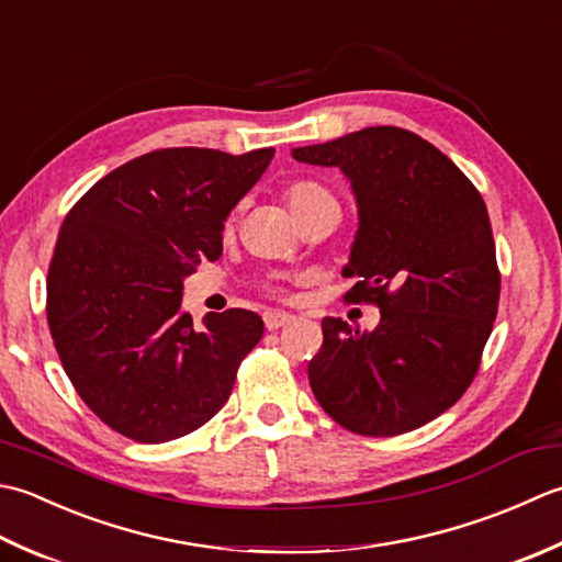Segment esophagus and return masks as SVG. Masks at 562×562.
<instances>
[{"label": "esophagus", "instance_id": "obj_1", "mask_svg": "<svg viewBox=\"0 0 562 562\" xmlns=\"http://www.w3.org/2000/svg\"><path fill=\"white\" fill-rule=\"evenodd\" d=\"M293 323V315H289V313H279V311H269V313H265V327L267 329H281V327H285V325H291Z\"/></svg>", "mask_w": 562, "mask_h": 562}]
</instances>
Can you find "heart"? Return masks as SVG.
<instances>
[{"mask_svg": "<svg viewBox=\"0 0 562 562\" xmlns=\"http://www.w3.org/2000/svg\"><path fill=\"white\" fill-rule=\"evenodd\" d=\"M283 196H285V203H289V209L295 217H301L307 211L317 209V205L335 201V196H331V193L325 187L315 184V181H293V184L285 189Z\"/></svg>", "mask_w": 562, "mask_h": 562, "instance_id": "1", "label": "heart"}]
</instances>
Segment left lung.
<instances>
[{
  "instance_id": "8db88e82",
  "label": "left lung",
  "mask_w": 562,
  "mask_h": 562,
  "mask_svg": "<svg viewBox=\"0 0 562 562\" xmlns=\"http://www.w3.org/2000/svg\"><path fill=\"white\" fill-rule=\"evenodd\" d=\"M291 155L347 177L359 227L341 273L359 279L349 297L381 307L371 331L323 319V349L307 366L317 403L366 437L427 425L471 385L497 315L483 196L441 150L393 125Z\"/></svg>"
}]
</instances>
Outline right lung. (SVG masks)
Listing matches in <instances>:
<instances>
[{
	"mask_svg": "<svg viewBox=\"0 0 562 562\" xmlns=\"http://www.w3.org/2000/svg\"><path fill=\"white\" fill-rule=\"evenodd\" d=\"M273 147L227 155L167 147L99 179L67 213L48 271V325L63 369L123 437L165 443L203 427L265 335L243 307L193 327L181 289L223 255V227Z\"/></svg>",
	"mask_w": 562,
	"mask_h": 562,
	"instance_id": "add662e5",
	"label": "right lung"
}]
</instances>
